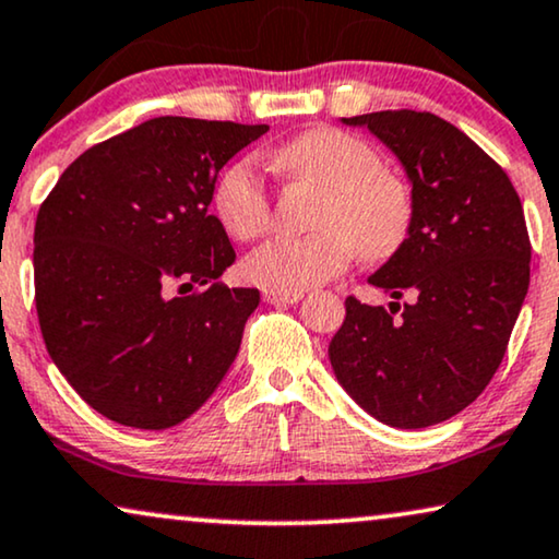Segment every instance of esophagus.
<instances>
[{
	"mask_svg": "<svg viewBox=\"0 0 559 559\" xmlns=\"http://www.w3.org/2000/svg\"><path fill=\"white\" fill-rule=\"evenodd\" d=\"M304 298V294H281V290H263V301L265 304H298Z\"/></svg>",
	"mask_w": 559,
	"mask_h": 559,
	"instance_id": "obj_1",
	"label": "esophagus"
}]
</instances>
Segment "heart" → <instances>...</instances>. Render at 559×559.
I'll use <instances>...</instances> for the list:
<instances>
[{"instance_id": "1", "label": "heart", "mask_w": 559, "mask_h": 559, "mask_svg": "<svg viewBox=\"0 0 559 559\" xmlns=\"http://www.w3.org/2000/svg\"><path fill=\"white\" fill-rule=\"evenodd\" d=\"M288 182L321 192L306 238H273L242 263L248 281L281 294H301L347 269L352 255L377 263L397 253L413 223V192L384 167L367 141L340 129L298 133L273 154ZM225 230L253 240L271 227L273 202L253 162H235L215 187Z\"/></svg>"}]
</instances>
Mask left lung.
<instances>
[{"mask_svg":"<svg viewBox=\"0 0 559 559\" xmlns=\"http://www.w3.org/2000/svg\"><path fill=\"white\" fill-rule=\"evenodd\" d=\"M342 123L365 126L397 156L413 185V223L367 278L395 298L390 311L349 296L329 359L349 397L384 426H436L474 403L504 359L530 288L522 202L507 171L433 114L403 108ZM405 293L412 301L400 307Z\"/></svg>","mask_w":559,"mask_h":559,"instance_id":"left-lung-1","label":"left lung"}]
</instances>
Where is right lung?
I'll return each instance as SVG.
<instances>
[{"label": "right lung", "mask_w": 559, "mask_h": 559, "mask_svg": "<svg viewBox=\"0 0 559 559\" xmlns=\"http://www.w3.org/2000/svg\"><path fill=\"white\" fill-rule=\"evenodd\" d=\"M265 131L159 116L83 152L37 212L45 347L108 420L177 426L235 361L261 294L219 281L235 250L207 210L219 169Z\"/></svg>", "instance_id": "obj_1"}]
</instances>
